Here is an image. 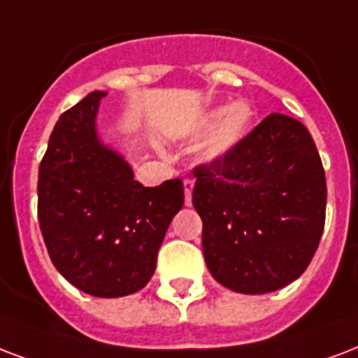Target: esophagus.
I'll use <instances>...</instances> for the list:
<instances>
[{
  "label": "esophagus",
  "instance_id": "esophagus-1",
  "mask_svg": "<svg viewBox=\"0 0 358 358\" xmlns=\"http://www.w3.org/2000/svg\"><path fill=\"white\" fill-rule=\"evenodd\" d=\"M193 180L185 178L184 180V193H185V206H191V193H193Z\"/></svg>",
  "mask_w": 358,
  "mask_h": 358
}]
</instances>
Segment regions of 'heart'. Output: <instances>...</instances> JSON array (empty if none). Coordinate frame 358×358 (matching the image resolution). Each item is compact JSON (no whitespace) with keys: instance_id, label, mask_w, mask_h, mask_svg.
<instances>
[{"instance_id":"1","label":"heart","mask_w":358,"mask_h":358,"mask_svg":"<svg viewBox=\"0 0 358 358\" xmlns=\"http://www.w3.org/2000/svg\"><path fill=\"white\" fill-rule=\"evenodd\" d=\"M253 120L255 113L244 101L229 106H217L204 114L195 125V133L199 135L210 131L201 148V159L215 163L229 157L252 133Z\"/></svg>"}]
</instances>
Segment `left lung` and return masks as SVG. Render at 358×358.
I'll use <instances>...</instances> for the list:
<instances>
[{
	"instance_id": "obj_1",
	"label": "left lung",
	"mask_w": 358,
	"mask_h": 358,
	"mask_svg": "<svg viewBox=\"0 0 358 358\" xmlns=\"http://www.w3.org/2000/svg\"><path fill=\"white\" fill-rule=\"evenodd\" d=\"M193 174L204 261L215 282L263 294L300 278L323 234L327 180L299 120L270 114L229 157Z\"/></svg>"
}]
</instances>
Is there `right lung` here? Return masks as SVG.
Masks as SVG:
<instances>
[{
    "label": "right lung",
    "instance_id": "right-lung-1",
    "mask_svg": "<svg viewBox=\"0 0 358 358\" xmlns=\"http://www.w3.org/2000/svg\"><path fill=\"white\" fill-rule=\"evenodd\" d=\"M92 92L59 116L41 161L39 225L58 272L92 296L136 293L154 276L161 242L184 206L182 180L136 182L116 150L101 143Z\"/></svg>",
    "mask_w": 358,
    "mask_h": 358
}]
</instances>
